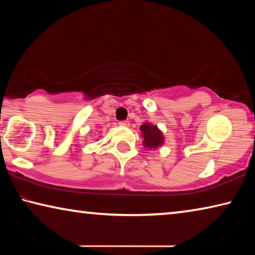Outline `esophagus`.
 Segmentation results:
<instances>
[{"mask_svg":"<svg viewBox=\"0 0 255 255\" xmlns=\"http://www.w3.org/2000/svg\"><path fill=\"white\" fill-rule=\"evenodd\" d=\"M119 125H120V126H123V127H128L129 122H128V120H124V122H119Z\"/></svg>","mask_w":255,"mask_h":255,"instance_id":"34e87169","label":"esophagus"}]
</instances>
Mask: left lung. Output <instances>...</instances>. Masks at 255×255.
Returning a JSON list of instances; mask_svg holds the SVG:
<instances>
[{"label": "left lung", "mask_w": 255, "mask_h": 255, "mask_svg": "<svg viewBox=\"0 0 255 255\" xmlns=\"http://www.w3.org/2000/svg\"><path fill=\"white\" fill-rule=\"evenodd\" d=\"M140 130L143 132L144 146L147 148H157L164 141L162 132L156 126H153L149 123H145L140 126Z\"/></svg>", "instance_id": "obj_1"}]
</instances>
